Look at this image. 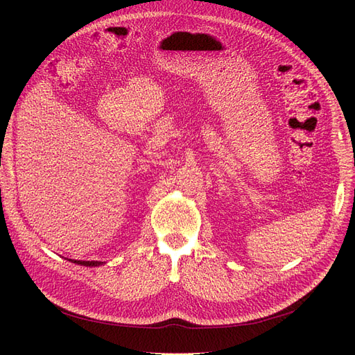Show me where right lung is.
I'll return each mask as SVG.
<instances>
[{
  "label": "right lung",
  "instance_id": "1",
  "mask_svg": "<svg viewBox=\"0 0 355 355\" xmlns=\"http://www.w3.org/2000/svg\"><path fill=\"white\" fill-rule=\"evenodd\" d=\"M73 263H78V265H84V266H99L102 262L98 261H72Z\"/></svg>",
  "mask_w": 355,
  "mask_h": 355
}]
</instances>
